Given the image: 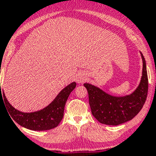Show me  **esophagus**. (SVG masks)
<instances>
[{"label":"esophagus","mask_w":156,"mask_h":156,"mask_svg":"<svg viewBox=\"0 0 156 156\" xmlns=\"http://www.w3.org/2000/svg\"><path fill=\"white\" fill-rule=\"evenodd\" d=\"M85 80H86V76H85L83 74H81V75L78 76V77L76 78L77 83H81L84 82Z\"/></svg>","instance_id":"obj_1"}]
</instances>
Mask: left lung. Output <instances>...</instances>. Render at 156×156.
<instances>
[{
    "instance_id": "1",
    "label": "left lung",
    "mask_w": 156,
    "mask_h": 156,
    "mask_svg": "<svg viewBox=\"0 0 156 156\" xmlns=\"http://www.w3.org/2000/svg\"><path fill=\"white\" fill-rule=\"evenodd\" d=\"M143 60L142 77L138 87L131 94L125 97H114L89 83H84L89 97L91 113L102 124H122L138 114L145 103L148 90V80L146 62Z\"/></svg>"
}]
</instances>
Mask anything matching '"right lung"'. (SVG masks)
<instances>
[{
	"instance_id": "add662e5",
	"label": "right lung",
	"mask_w": 156,
	"mask_h": 156,
	"mask_svg": "<svg viewBox=\"0 0 156 156\" xmlns=\"http://www.w3.org/2000/svg\"><path fill=\"white\" fill-rule=\"evenodd\" d=\"M76 86L75 82L72 83L65 87L58 94L55 100L46 108L34 112H22L13 108L7 100L4 91L0 90V99L4 98V101L6 105L8 113L10 114L12 121H16L18 124L32 130H48L53 129L59 124L63 118L66 102L70 93Z\"/></svg>"
}]
</instances>
